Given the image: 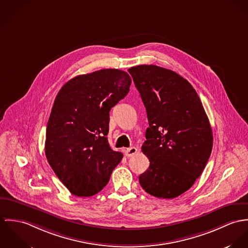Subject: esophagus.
Segmentation results:
<instances>
[{
  "instance_id": "obj_1",
  "label": "esophagus",
  "mask_w": 248,
  "mask_h": 248,
  "mask_svg": "<svg viewBox=\"0 0 248 248\" xmlns=\"http://www.w3.org/2000/svg\"><path fill=\"white\" fill-rule=\"evenodd\" d=\"M138 149L136 147H129L124 151V154L126 157H132L137 153Z\"/></svg>"
}]
</instances>
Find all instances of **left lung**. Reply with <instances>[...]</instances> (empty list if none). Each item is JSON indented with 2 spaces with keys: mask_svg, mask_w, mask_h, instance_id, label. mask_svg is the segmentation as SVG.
Instances as JSON below:
<instances>
[{
  "mask_svg": "<svg viewBox=\"0 0 248 248\" xmlns=\"http://www.w3.org/2000/svg\"><path fill=\"white\" fill-rule=\"evenodd\" d=\"M128 72L149 124L141 151L150 165L140 175V185L154 197L176 198L192 186L210 157L209 120L192 85L176 72L153 64Z\"/></svg>",
  "mask_w": 248,
  "mask_h": 248,
  "instance_id": "1",
  "label": "left lung"
}]
</instances>
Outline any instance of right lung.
I'll list each match as a JSON object with an SVG mask.
<instances>
[{
    "instance_id": "right-lung-1",
    "label": "right lung",
    "mask_w": 248,
    "mask_h": 248,
    "mask_svg": "<svg viewBox=\"0 0 248 248\" xmlns=\"http://www.w3.org/2000/svg\"><path fill=\"white\" fill-rule=\"evenodd\" d=\"M130 76L119 69L79 75L56 96L46 126V156L59 180L75 196L90 197L108 183L124 155L108 143L109 111L124 99Z\"/></svg>"
}]
</instances>
